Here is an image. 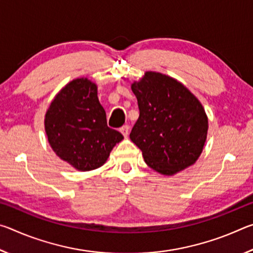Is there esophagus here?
Returning <instances> with one entry per match:
<instances>
[{"instance_id":"obj_1","label":"esophagus","mask_w":253,"mask_h":253,"mask_svg":"<svg viewBox=\"0 0 253 253\" xmlns=\"http://www.w3.org/2000/svg\"><path fill=\"white\" fill-rule=\"evenodd\" d=\"M121 132L124 135V137H127L128 134H129V126H128V125L123 126L121 128Z\"/></svg>"}]
</instances>
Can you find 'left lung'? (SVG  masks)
Masks as SVG:
<instances>
[{
  "label": "left lung",
  "mask_w": 253,
  "mask_h": 253,
  "mask_svg": "<svg viewBox=\"0 0 253 253\" xmlns=\"http://www.w3.org/2000/svg\"><path fill=\"white\" fill-rule=\"evenodd\" d=\"M139 117L130 139L149 168L174 175L198 161L207 142L209 122L202 104L182 83L146 71L131 84Z\"/></svg>",
  "instance_id": "8db88e82"
}]
</instances>
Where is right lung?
<instances>
[{"mask_svg": "<svg viewBox=\"0 0 253 253\" xmlns=\"http://www.w3.org/2000/svg\"><path fill=\"white\" fill-rule=\"evenodd\" d=\"M97 91V84L88 78L74 79L55 95L44 116L51 148L80 172L104 165L124 139L121 132L107 126Z\"/></svg>", "mask_w": 253, "mask_h": 253, "instance_id": "right-lung-1", "label": "right lung"}]
</instances>
